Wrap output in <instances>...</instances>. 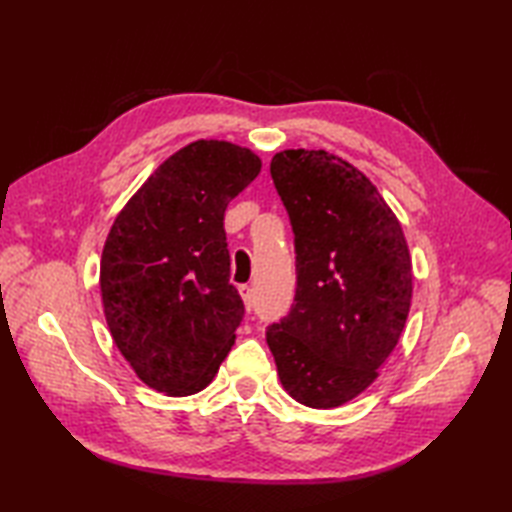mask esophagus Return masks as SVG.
<instances>
[{
    "mask_svg": "<svg viewBox=\"0 0 512 512\" xmlns=\"http://www.w3.org/2000/svg\"><path fill=\"white\" fill-rule=\"evenodd\" d=\"M239 295H242V299H244V306H246V310L250 312V308H253V288L250 286H239Z\"/></svg>",
    "mask_w": 512,
    "mask_h": 512,
    "instance_id": "34e87169",
    "label": "esophagus"
}]
</instances>
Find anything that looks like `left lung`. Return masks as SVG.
<instances>
[{"instance_id": "obj_1", "label": "left lung", "mask_w": 512, "mask_h": 512, "mask_svg": "<svg viewBox=\"0 0 512 512\" xmlns=\"http://www.w3.org/2000/svg\"><path fill=\"white\" fill-rule=\"evenodd\" d=\"M270 176L295 233L297 295L266 341L292 398L341 407L378 378L407 323V239L372 180L339 156L284 149Z\"/></svg>"}]
</instances>
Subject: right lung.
Listing matches in <instances>:
<instances>
[{
    "label": "right lung",
    "mask_w": 512,
    "mask_h": 512,
    "mask_svg": "<svg viewBox=\"0 0 512 512\" xmlns=\"http://www.w3.org/2000/svg\"><path fill=\"white\" fill-rule=\"evenodd\" d=\"M262 171L226 140H195L151 173L107 233V328L151 389L198 394L215 378L244 317L231 277L224 211Z\"/></svg>",
    "instance_id": "obj_1"
}]
</instances>
